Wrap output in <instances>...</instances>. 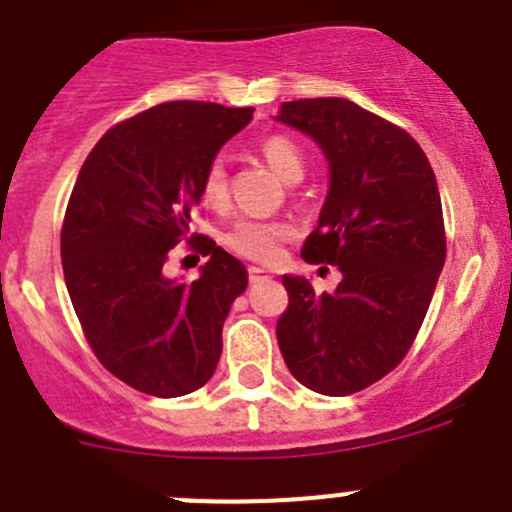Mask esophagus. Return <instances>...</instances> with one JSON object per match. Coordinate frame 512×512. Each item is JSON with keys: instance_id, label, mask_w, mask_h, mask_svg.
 Wrapping results in <instances>:
<instances>
[{"instance_id": "1", "label": "esophagus", "mask_w": 512, "mask_h": 512, "mask_svg": "<svg viewBox=\"0 0 512 512\" xmlns=\"http://www.w3.org/2000/svg\"><path fill=\"white\" fill-rule=\"evenodd\" d=\"M267 280H272V272L260 270V267H250V283H252V285L267 283Z\"/></svg>"}]
</instances>
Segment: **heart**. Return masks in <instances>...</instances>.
Masks as SVG:
<instances>
[{
  "label": "heart",
  "mask_w": 512,
  "mask_h": 512,
  "mask_svg": "<svg viewBox=\"0 0 512 512\" xmlns=\"http://www.w3.org/2000/svg\"><path fill=\"white\" fill-rule=\"evenodd\" d=\"M262 154L270 166L285 181H300L305 171V156L288 136H267L262 141ZM227 166L222 159H214L202 176V199L209 207H222L227 202ZM290 234V229L280 222L265 219H240L227 232L224 242L232 252L255 262H270L278 257L280 245Z\"/></svg>",
  "instance_id": "heart-1"
}]
</instances>
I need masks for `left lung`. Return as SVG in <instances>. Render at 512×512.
I'll use <instances>...</instances> for the list:
<instances>
[{
	"mask_svg": "<svg viewBox=\"0 0 512 512\" xmlns=\"http://www.w3.org/2000/svg\"><path fill=\"white\" fill-rule=\"evenodd\" d=\"M275 121L326 156V202L300 255L341 270L338 288L321 295L283 275L280 351L308 389L356 394L399 366L432 303L447 255L437 179L407 131L346 98L290 100Z\"/></svg>",
	"mask_w": 512,
	"mask_h": 512,
	"instance_id": "1",
	"label": "left lung"
}]
</instances>
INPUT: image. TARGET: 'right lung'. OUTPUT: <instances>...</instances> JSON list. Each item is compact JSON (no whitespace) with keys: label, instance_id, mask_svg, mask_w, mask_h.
Instances as JSON below:
<instances>
[{"label":"right lung","instance_id":"add662e5","mask_svg":"<svg viewBox=\"0 0 512 512\" xmlns=\"http://www.w3.org/2000/svg\"><path fill=\"white\" fill-rule=\"evenodd\" d=\"M255 108L174 100L118 123L85 159L60 252L70 300L100 364L143 394L174 399L212 379L222 326L247 267L194 234L199 278H166V252L189 234L202 176Z\"/></svg>","mask_w":512,"mask_h":512}]
</instances>
